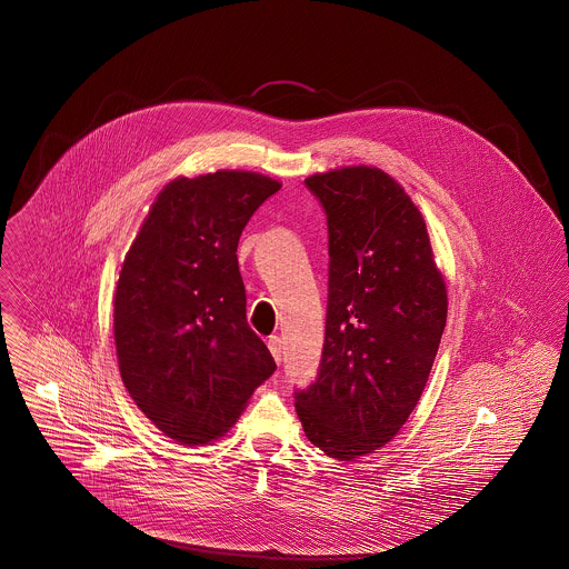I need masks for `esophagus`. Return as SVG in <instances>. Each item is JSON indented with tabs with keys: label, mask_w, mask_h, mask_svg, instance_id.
<instances>
[{
	"label": "esophagus",
	"mask_w": 569,
	"mask_h": 569,
	"mask_svg": "<svg viewBox=\"0 0 569 569\" xmlns=\"http://www.w3.org/2000/svg\"><path fill=\"white\" fill-rule=\"evenodd\" d=\"M281 345H283V342H281L279 336H270V338H268V350L272 352V357H274L277 363H281Z\"/></svg>",
	"instance_id": "34e87169"
}]
</instances>
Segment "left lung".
<instances>
[{"mask_svg": "<svg viewBox=\"0 0 569 569\" xmlns=\"http://www.w3.org/2000/svg\"><path fill=\"white\" fill-rule=\"evenodd\" d=\"M329 233L325 345L295 390L307 439L350 461L400 431L429 381L446 327V286L427 224L392 177L349 167L306 179Z\"/></svg>", "mask_w": 569, "mask_h": 569, "instance_id": "1", "label": "left lung"}]
</instances>
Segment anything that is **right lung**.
I'll return each instance as SVG.
<instances>
[{"label":"right lung","mask_w":569,"mask_h":569,"mask_svg":"<svg viewBox=\"0 0 569 569\" xmlns=\"http://www.w3.org/2000/svg\"><path fill=\"white\" fill-rule=\"evenodd\" d=\"M279 188L249 171L179 177L126 256L114 295L121 377L138 409L179 443L222 436L277 370L247 322L236 249Z\"/></svg>","instance_id":"right-lung-1"}]
</instances>
